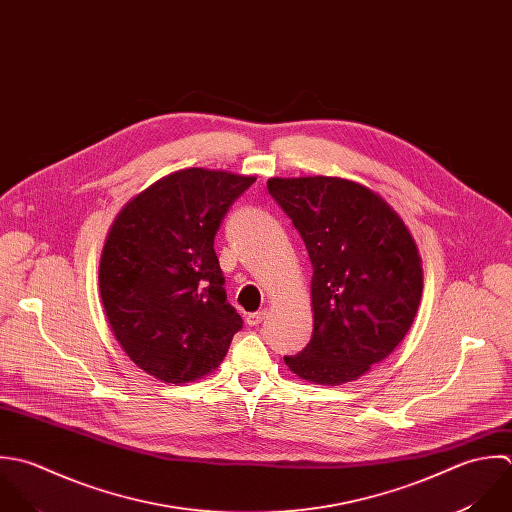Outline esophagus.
Returning a JSON list of instances; mask_svg holds the SVG:
<instances>
[{
	"label": "esophagus",
	"mask_w": 512,
	"mask_h": 512,
	"mask_svg": "<svg viewBox=\"0 0 512 512\" xmlns=\"http://www.w3.org/2000/svg\"><path fill=\"white\" fill-rule=\"evenodd\" d=\"M266 310H258V312H252V314H248L246 316V324L248 326H258V324H262L264 320H266Z\"/></svg>",
	"instance_id": "obj_1"
}]
</instances>
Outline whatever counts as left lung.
<instances>
[{
	"label": "left lung",
	"instance_id": "8db88e82",
	"mask_svg": "<svg viewBox=\"0 0 512 512\" xmlns=\"http://www.w3.org/2000/svg\"><path fill=\"white\" fill-rule=\"evenodd\" d=\"M312 268V340L284 357L300 379L341 385L383 361L409 332L423 294L417 244L393 206L340 176H274Z\"/></svg>",
	"mask_w": 512,
	"mask_h": 512
}]
</instances>
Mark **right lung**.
I'll use <instances>...</instances> for the list:
<instances>
[{"label":"right lung","instance_id":"1","mask_svg":"<svg viewBox=\"0 0 512 512\" xmlns=\"http://www.w3.org/2000/svg\"><path fill=\"white\" fill-rule=\"evenodd\" d=\"M256 176L182 169L133 196L109 228L99 292L115 340L145 373L188 383L224 359L242 318L226 302L214 236Z\"/></svg>","mask_w":512,"mask_h":512}]
</instances>
